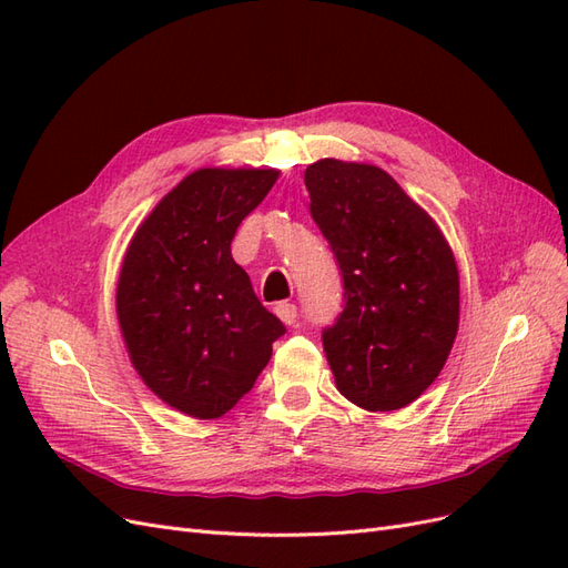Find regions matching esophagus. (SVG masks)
Segmentation results:
<instances>
[{"label": "esophagus", "instance_id": "1", "mask_svg": "<svg viewBox=\"0 0 568 568\" xmlns=\"http://www.w3.org/2000/svg\"><path fill=\"white\" fill-rule=\"evenodd\" d=\"M274 313H277V317H280L286 326H294V324H296L298 311H296L294 303H280L277 307H274Z\"/></svg>", "mask_w": 568, "mask_h": 568}]
</instances>
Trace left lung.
Instances as JSON below:
<instances>
[{
	"mask_svg": "<svg viewBox=\"0 0 568 568\" xmlns=\"http://www.w3.org/2000/svg\"><path fill=\"white\" fill-rule=\"evenodd\" d=\"M305 186L346 298L322 332L336 388L369 412L400 409L436 382L455 343V255L382 168L322 159L305 168Z\"/></svg>",
	"mask_w": 568,
	"mask_h": 568,
	"instance_id": "1",
	"label": "left lung"
}]
</instances>
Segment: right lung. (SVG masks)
Masks as SVG:
<instances>
[{"label": "right lung", "mask_w": 568, "mask_h": 568, "mask_svg": "<svg viewBox=\"0 0 568 568\" xmlns=\"http://www.w3.org/2000/svg\"><path fill=\"white\" fill-rule=\"evenodd\" d=\"M277 178L274 168L194 170L156 203L125 251L115 288L125 348L142 382L182 415L230 412L286 332L230 248Z\"/></svg>", "instance_id": "1"}]
</instances>
